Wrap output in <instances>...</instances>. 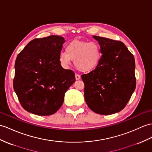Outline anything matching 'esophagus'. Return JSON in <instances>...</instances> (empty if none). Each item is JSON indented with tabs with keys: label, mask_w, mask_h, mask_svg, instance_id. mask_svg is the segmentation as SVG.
<instances>
[{
	"label": "esophagus",
	"mask_w": 152,
	"mask_h": 152,
	"mask_svg": "<svg viewBox=\"0 0 152 152\" xmlns=\"http://www.w3.org/2000/svg\"><path fill=\"white\" fill-rule=\"evenodd\" d=\"M80 79V76L78 74H75V79L76 80H79Z\"/></svg>",
	"instance_id": "obj_1"
}]
</instances>
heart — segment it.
Segmentation results:
<instances>
[{"label":"heart","mask_w":152,"mask_h":152,"mask_svg":"<svg viewBox=\"0 0 152 152\" xmlns=\"http://www.w3.org/2000/svg\"><path fill=\"white\" fill-rule=\"evenodd\" d=\"M66 52L59 54L58 59L64 67L67 68L74 61L75 68L82 72L93 71L101 60V46L95 41L73 40L65 48Z\"/></svg>","instance_id":"heart-1"}]
</instances>
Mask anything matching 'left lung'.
<instances>
[{
  "instance_id": "obj_1",
  "label": "left lung",
  "mask_w": 152,
  "mask_h": 152,
  "mask_svg": "<svg viewBox=\"0 0 152 152\" xmlns=\"http://www.w3.org/2000/svg\"><path fill=\"white\" fill-rule=\"evenodd\" d=\"M101 48L96 69L81 78L84 99L93 112L111 115L124 108L136 86L134 57L123 42L94 35Z\"/></svg>"
}]
</instances>
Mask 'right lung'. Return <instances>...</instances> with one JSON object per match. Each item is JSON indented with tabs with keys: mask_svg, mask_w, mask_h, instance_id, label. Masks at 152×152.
<instances>
[{
	"mask_svg": "<svg viewBox=\"0 0 152 152\" xmlns=\"http://www.w3.org/2000/svg\"><path fill=\"white\" fill-rule=\"evenodd\" d=\"M64 42L58 35L35 39L17 55L13 89L27 112L42 116L55 113L75 82V73L62 68L58 59Z\"/></svg>",
	"mask_w": 152,
	"mask_h": 152,
	"instance_id": "add662e5",
	"label": "right lung"
}]
</instances>
